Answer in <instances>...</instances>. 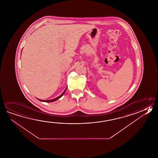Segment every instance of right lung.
<instances>
[{
	"mask_svg": "<svg viewBox=\"0 0 158 158\" xmlns=\"http://www.w3.org/2000/svg\"><path fill=\"white\" fill-rule=\"evenodd\" d=\"M66 89H67V88H66L65 90L64 91V92L61 94V95L59 96V97H57V98H55L53 99H51V100H41V99H39V101H40L42 102H52L55 101H56L57 99H59L60 98H61L62 96H63L64 94V93L65 92L66 90Z\"/></svg>",
	"mask_w": 158,
	"mask_h": 158,
	"instance_id": "add662e5",
	"label": "right lung"
}]
</instances>
